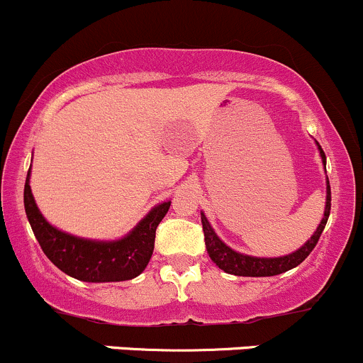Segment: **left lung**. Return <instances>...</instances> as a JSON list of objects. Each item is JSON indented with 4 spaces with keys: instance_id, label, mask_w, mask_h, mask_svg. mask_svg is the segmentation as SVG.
<instances>
[{
    "instance_id": "left-lung-1",
    "label": "left lung",
    "mask_w": 363,
    "mask_h": 363,
    "mask_svg": "<svg viewBox=\"0 0 363 363\" xmlns=\"http://www.w3.org/2000/svg\"><path fill=\"white\" fill-rule=\"evenodd\" d=\"M318 145V143H317ZM318 150H320L323 166H325V154H323L322 147L318 145ZM330 214V185L329 180H327V202H325V211H323V218L318 225L317 232L311 235V239L303 245L301 249H298L292 255L282 256V258H252V256L240 255V252H235L233 249H230L227 244L221 242L218 239V235L214 233V230L209 225L208 218L204 216V213H201L202 220V230H204V240H206V249L209 252V258H211L218 267L223 272L232 275H240V277H272L284 274V272L292 270L298 264H301L303 261L308 258L313 247L317 245L318 239H320L323 228H325L327 220H329Z\"/></svg>"
}]
</instances>
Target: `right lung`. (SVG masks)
<instances>
[{
	"label": "right lung",
	"mask_w": 363,
	"mask_h": 363,
	"mask_svg": "<svg viewBox=\"0 0 363 363\" xmlns=\"http://www.w3.org/2000/svg\"><path fill=\"white\" fill-rule=\"evenodd\" d=\"M24 186V208L30 228L48 259L64 274L84 282H121L135 279L149 264L154 251L155 230L166 216L169 202L155 206L133 232L116 242H95L60 232L43 218L29 186Z\"/></svg>",
	"instance_id": "right-lung-1"
}]
</instances>
